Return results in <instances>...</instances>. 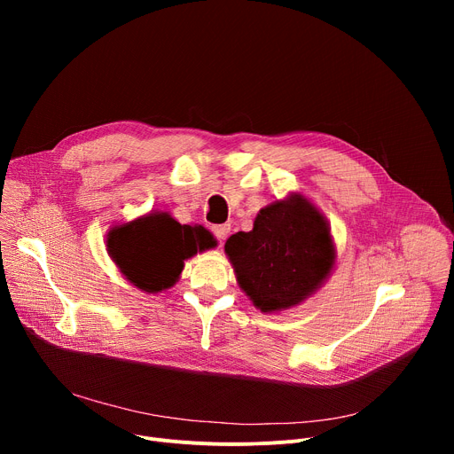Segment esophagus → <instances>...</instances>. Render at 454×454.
Segmentation results:
<instances>
[{"instance_id": "1", "label": "esophagus", "mask_w": 454, "mask_h": 454, "mask_svg": "<svg viewBox=\"0 0 454 454\" xmlns=\"http://www.w3.org/2000/svg\"><path fill=\"white\" fill-rule=\"evenodd\" d=\"M211 230H213L215 237H217L221 243H224V239H226L228 233H230V224H219V226H213Z\"/></svg>"}]
</instances>
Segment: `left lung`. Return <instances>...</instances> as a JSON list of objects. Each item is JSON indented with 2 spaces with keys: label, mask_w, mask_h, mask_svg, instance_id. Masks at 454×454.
Segmentation results:
<instances>
[{
  "label": "left lung",
  "mask_w": 454,
  "mask_h": 454,
  "mask_svg": "<svg viewBox=\"0 0 454 454\" xmlns=\"http://www.w3.org/2000/svg\"><path fill=\"white\" fill-rule=\"evenodd\" d=\"M237 283L261 313H279L315 294L335 269L324 213L300 193L259 209L250 231L224 245Z\"/></svg>",
  "instance_id": "8db88e82"
}]
</instances>
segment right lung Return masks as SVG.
I'll list each match as a JSON object with an SVG mask.
<instances>
[{
    "instance_id": "obj_1",
    "label": "right lung",
    "mask_w": 454,
    "mask_h": 454,
    "mask_svg": "<svg viewBox=\"0 0 454 454\" xmlns=\"http://www.w3.org/2000/svg\"><path fill=\"white\" fill-rule=\"evenodd\" d=\"M213 247L217 241L204 226L180 224L167 211L141 215L106 233V250L115 267L147 294L171 289L184 270V261Z\"/></svg>"
}]
</instances>
